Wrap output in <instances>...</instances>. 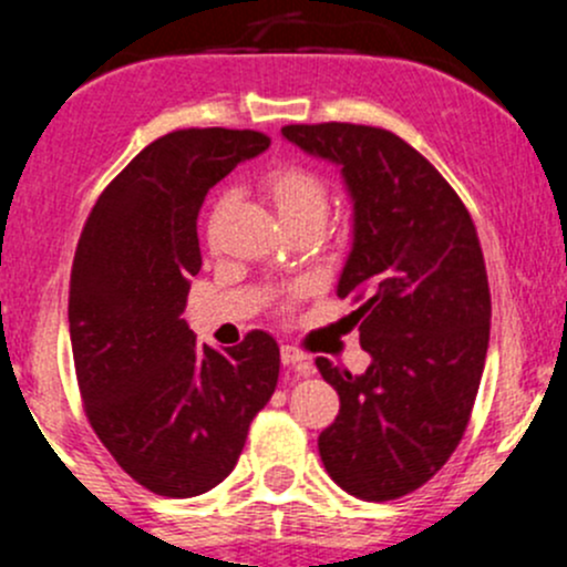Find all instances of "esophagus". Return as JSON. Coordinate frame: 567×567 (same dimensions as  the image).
Instances as JSON below:
<instances>
[{"mask_svg": "<svg viewBox=\"0 0 567 567\" xmlns=\"http://www.w3.org/2000/svg\"><path fill=\"white\" fill-rule=\"evenodd\" d=\"M279 359H282L285 368H296V370H299L301 375L310 373V359H307L305 353L299 351V348H293V346H282V351H279Z\"/></svg>", "mask_w": 567, "mask_h": 567, "instance_id": "obj_1", "label": "esophagus"}]
</instances>
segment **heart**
<instances>
[{"label": "heart", "mask_w": 567, "mask_h": 567, "mask_svg": "<svg viewBox=\"0 0 567 567\" xmlns=\"http://www.w3.org/2000/svg\"><path fill=\"white\" fill-rule=\"evenodd\" d=\"M262 192L271 199L274 210L282 219L285 227L307 225L316 221L323 227L326 216H329V183L316 169L305 167V164H279L271 173L262 177ZM227 205V197L216 203V210Z\"/></svg>", "instance_id": "obj_1"}]
</instances>
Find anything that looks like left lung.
<instances>
[{"instance_id": "8db88e82", "label": "left lung", "mask_w": 567, "mask_h": 567, "mask_svg": "<svg viewBox=\"0 0 567 567\" xmlns=\"http://www.w3.org/2000/svg\"><path fill=\"white\" fill-rule=\"evenodd\" d=\"M282 136L340 167L351 251L337 296L359 301L351 320L370 353L362 375L316 362L340 394L320 461L351 496L398 499L447 463L477 398L491 323L477 230L450 183L392 131L320 123Z\"/></svg>"}]
</instances>
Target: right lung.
I'll list each match as a JSON object with an SVG mask.
<instances>
[{"mask_svg":"<svg viewBox=\"0 0 567 567\" xmlns=\"http://www.w3.org/2000/svg\"><path fill=\"white\" fill-rule=\"evenodd\" d=\"M268 136L186 128L151 142L93 205L71 271L73 364L90 425L153 494L199 496L236 468L249 422L271 400L279 346H197L183 320L203 266L197 216L210 186Z\"/></svg>","mask_w":567,"mask_h":567,"instance_id":"add662e5","label":"right lung"}]
</instances>
